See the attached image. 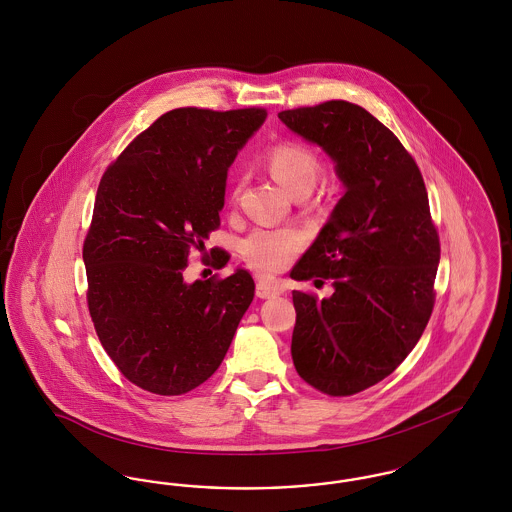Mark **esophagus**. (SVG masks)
Instances as JSON below:
<instances>
[{
  "label": "esophagus",
  "instance_id": "obj_1",
  "mask_svg": "<svg viewBox=\"0 0 512 512\" xmlns=\"http://www.w3.org/2000/svg\"><path fill=\"white\" fill-rule=\"evenodd\" d=\"M255 293H257V297H261V299H270V297H274V295L280 293V288L274 286V284H267V282H257Z\"/></svg>",
  "mask_w": 512,
  "mask_h": 512
}]
</instances>
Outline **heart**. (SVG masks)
<instances>
[{"label": "heart", "mask_w": 512, "mask_h": 512, "mask_svg": "<svg viewBox=\"0 0 512 512\" xmlns=\"http://www.w3.org/2000/svg\"><path fill=\"white\" fill-rule=\"evenodd\" d=\"M265 167L276 182L290 194L303 197L317 184L320 159L311 146L299 140H280L268 147ZM240 184L232 190V203L236 205ZM305 245V236L297 228H257L242 242L245 263L261 276H274L292 265L293 259Z\"/></svg>", "instance_id": "heart-1"}]
</instances>
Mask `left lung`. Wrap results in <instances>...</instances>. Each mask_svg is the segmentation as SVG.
Returning a JSON list of instances; mask_svg holds the SVG:
<instances>
[{
    "label": "left lung",
    "instance_id": "8db88e82",
    "mask_svg": "<svg viewBox=\"0 0 512 512\" xmlns=\"http://www.w3.org/2000/svg\"><path fill=\"white\" fill-rule=\"evenodd\" d=\"M278 119L322 146L347 188L292 270L334 286L328 299L293 290V365L315 390L355 395L405 361L432 317L441 249L428 192L413 155L361 105L330 99Z\"/></svg>",
    "mask_w": 512,
    "mask_h": 512
}]
</instances>
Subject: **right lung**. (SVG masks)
<instances>
[{"mask_svg": "<svg viewBox=\"0 0 512 512\" xmlns=\"http://www.w3.org/2000/svg\"><path fill=\"white\" fill-rule=\"evenodd\" d=\"M267 117L263 107H178L105 169L82 257L96 334L134 386L182 395L219 368L253 301L247 270L184 280L194 249L220 226L226 171ZM230 253L211 249L213 268Z\"/></svg>", "mask_w": 512, "mask_h": 512, "instance_id": "1", "label": "right lung"}]
</instances>
